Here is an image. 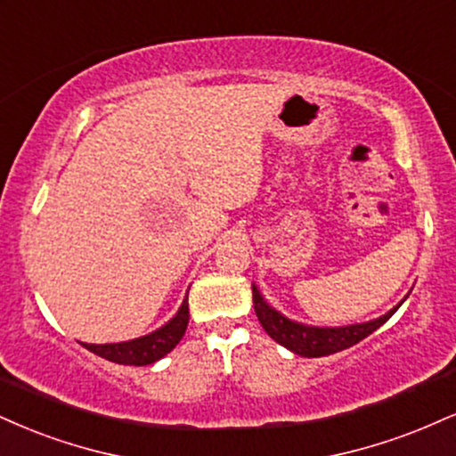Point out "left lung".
<instances>
[{"label":"left lung","mask_w":456,"mask_h":456,"mask_svg":"<svg viewBox=\"0 0 456 456\" xmlns=\"http://www.w3.org/2000/svg\"><path fill=\"white\" fill-rule=\"evenodd\" d=\"M405 297H408V295H405ZM405 297L402 299V304ZM252 304H255L256 318H259L261 327L265 329L267 336L276 339L281 346L290 350V353L308 356V359L310 356H327L354 346V344H359L361 339H365L370 333H374L378 327L385 325L388 318L399 310V305H402L397 304L393 310L374 318V321L354 322V325L342 327H316L293 321V318L278 312L273 305L267 304V299L263 297L256 284H252Z\"/></svg>","instance_id":"obj_1"}]
</instances>
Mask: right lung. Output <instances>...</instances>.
Instances as JSON below:
<instances>
[{
    "instance_id": "right-lung-1",
    "label": "right lung",
    "mask_w": 456,
    "mask_h": 456,
    "mask_svg": "<svg viewBox=\"0 0 456 456\" xmlns=\"http://www.w3.org/2000/svg\"><path fill=\"white\" fill-rule=\"evenodd\" d=\"M189 325V290H186L183 304L175 314L169 318L163 327L155 329L148 336L129 339V342L117 344H86L80 342L82 346L91 353H95L102 359L112 361L118 365H151L155 361L163 359L167 353H172L175 344L180 342Z\"/></svg>"
}]
</instances>
